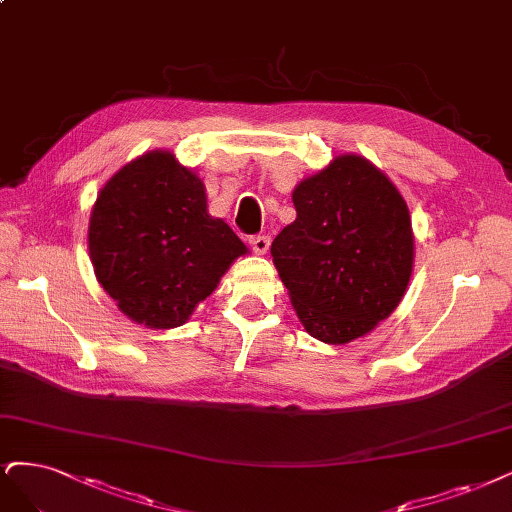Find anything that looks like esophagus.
<instances>
[{"mask_svg": "<svg viewBox=\"0 0 512 512\" xmlns=\"http://www.w3.org/2000/svg\"><path fill=\"white\" fill-rule=\"evenodd\" d=\"M269 243H271L269 235H254V237H250V248L254 250V254H267Z\"/></svg>", "mask_w": 512, "mask_h": 512, "instance_id": "esophagus-1", "label": "esophagus"}]
</instances>
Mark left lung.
<instances>
[{
  "instance_id": "8db88e82",
  "label": "left lung",
  "mask_w": 512,
  "mask_h": 512,
  "mask_svg": "<svg viewBox=\"0 0 512 512\" xmlns=\"http://www.w3.org/2000/svg\"><path fill=\"white\" fill-rule=\"evenodd\" d=\"M296 220L271 254L311 337L343 345L390 317L413 273V228L398 188L341 154L292 192Z\"/></svg>"
}]
</instances>
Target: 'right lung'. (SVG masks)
I'll list each match as a JSON object with an SVG mask.
<instances>
[{
  "label": "right lung",
  "mask_w": 512,
  "mask_h": 512,
  "mask_svg": "<svg viewBox=\"0 0 512 512\" xmlns=\"http://www.w3.org/2000/svg\"><path fill=\"white\" fill-rule=\"evenodd\" d=\"M245 252L233 228L207 214L197 173L165 150L114 173L88 222L97 281L122 313L148 328L186 324Z\"/></svg>",
  "instance_id": "1"
}]
</instances>
